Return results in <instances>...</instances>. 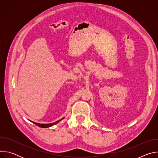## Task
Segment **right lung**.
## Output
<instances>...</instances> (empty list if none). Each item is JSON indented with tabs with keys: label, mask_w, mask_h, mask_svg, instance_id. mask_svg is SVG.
<instances>
[{
	"label": "right lung",
	"mask_w": 158,
	"mask_h": 158,
	"mask_svg": "<svg viewBox=\"0 0 158 158\" xmlns=\"http://www.w3.org/2000/svg\"><path fill=\"white\" fill-rule=\"evenodd\" d=\"M64 119V118H62V119H60V120H59V121H56V122H55V123H50V124H40V123H35V122H32L34 124H36L37 126H38L39 127H43V128H46V127H51V126H52L53 125H55V124H56L57 123H58L60 121H61L62 119Z\"/></svg>",
	"instance_id": "right-lung-1"
}]
</instances>
